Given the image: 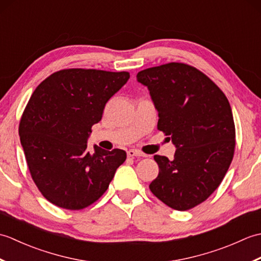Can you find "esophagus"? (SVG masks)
I'll return each instance as SVG.
<instances>
[{
	"label": "esophagus",
	"mask_w": 261,
	"mask_h": 261,
	"mask_svg": "<svg viewBox=\"0 0 261 261\" xmlns=\"http://www.w3.org/2000/svg\"><path fill=\"white\" fill-rule=\"evenodd\" d=\"M127 157H146L145 153L140 152L139 150H136V149H130V150L126 151Z\"/></svg>",
	"instance_id": "obj_1"
}]
</instances>
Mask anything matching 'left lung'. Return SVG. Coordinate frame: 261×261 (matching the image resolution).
I'll use <instances>...</instances> for the list:
<instances>
[{
  "instance_id": "left-lung-1",
  "label": "left lung",
  "mask_w": 261,
  "mask_h": 261,
  "mask_svg": "<svg viewBox=\"0 0 261 261\" xmlns=\"http://www.w3.org/2000/svg\"><path fill=\"white\" fill-rule=\"evenodd\" d=\"M158 111V130L169 136L174 159L156 154L159 174L149 188L177 211L204 202L228 171L236 147L233 115L223 92L190 65L169 63L141 70Z\"/></svg>"
}]
</instances>
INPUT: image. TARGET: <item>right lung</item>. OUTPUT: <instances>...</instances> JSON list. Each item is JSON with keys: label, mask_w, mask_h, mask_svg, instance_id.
Instances as JSON below:
<instances>
[{"label": "right lung", "mask_w": 261, "mask_h": 261, "mask_svg": "<svg viewBox=\"0 0 261 261\" xmlns=\"http://www.w3.org/2000/svg\"><path fill=\"white\" fill-rule=\"evenodd\" d=\"M129 79L127 71L63 69L33 92L19 136L32 179L50 203L82 210L108 190L126 152L95 145L90 153L87 140L105 104Z\"/></svg>", "instance_id": "add662e5"}]
</instances>
